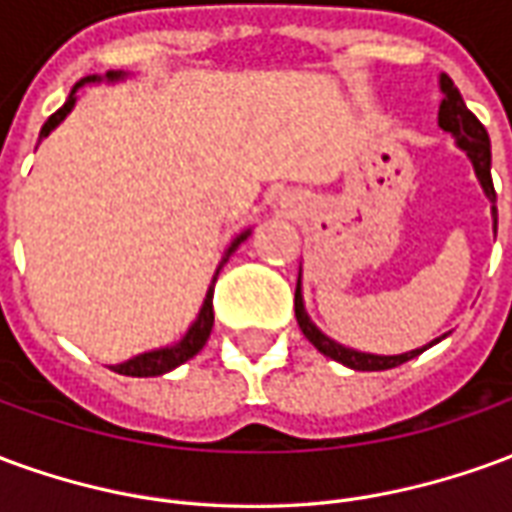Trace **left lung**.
I'll use <instances>...</instances> for the list:
<instances>
[{"instance_id": "1", "label": "left lung", "mask_w": 512, "mask_h": 512, "mask_svg": "<svg viewBox=\"0 0 512 512\" xmlns=\"http://www.w3.org/2000/svg\"><path fill=\"white\" fill-rule=\"evenodd\" d=\"M439 87L441 93H444L439 106V126L455 136V145L461 147L463 153L469 156V161H472L474 175L480 180L485 197L491 200V213H494L496 230V191L494 180H491V139H488V131H485L483 123L466 109L461 93H458V87L452 84V79L447 73H441L439 76ZM293 304H296V321H299V329L304 332V337H307L323 356H329V359H334V362H340V365L345 367H351V370H389V367L403 365V362L414 359V356H419L422 351H428L430 345H436L441 340L439 337V340L422 345V348H414V351H406V354L397 356L362 354V351H354V348H345V345L334 343L332 337H326V334L310 321V315L304 310V296H301V274L299 285H296V301H293Z\"/></svg>"}]
</instances>
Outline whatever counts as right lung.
<instances>
[{
  "mask_svg": "<svg viewBox=\"0 0 512 512\" xmlns=\"http://www.w3.org/2000/svg\"><path fill=\"white\" fill-rule=\"evenodd\" d=\"M126 73L123 71H109L104 76L106 82H117V79H123ZM87 82H101V76H87V79H82V82H76V87L71 90V95H68V101L54 112V115L43 123V128H40V139L43 136H49L54 128L60 126L65 117L71 115V109L76 106V90L79 87H84ZM252 235V230H244L241 235H235L233 244L227 246V252H224L222 263L216 266V271H213V279L211 285H208V293H205V299H202V307L200 312H197V318H194V323L189 326V332L180 337L178 343L175 345H167V348H156V351H145V354L134 356V359H128V362H120V365H112V370L115 373H120V376H134V378H147V376H164V373H169V370H175L178 365H183V362H189L191 356L200 354L202 345L208 343V337H211V329H213V285H216V277H219V271H222V266L230 260V255H233L238 246L244 244L246 238Z\"/></svg>",
  "mask_w": 512,
  "mask_h": 512,
  "instance_id": "obj_1",
  "label": "right lung"
}]
</instances>
